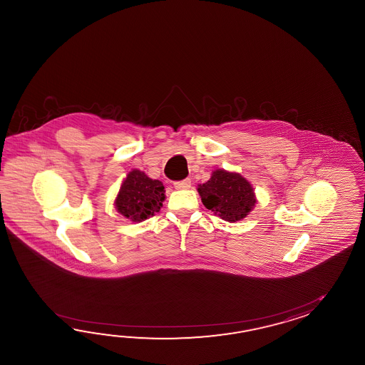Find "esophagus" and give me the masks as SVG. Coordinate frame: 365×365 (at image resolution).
I'll list each match as a JSON object with an SVG mask.
<instances>
[{
	"label": "esophagus",
	"instance_id": "34e87169",
	"mask_svg": "<svg viewBox=\"0 0 365 365\" xmlns=\"http://www.w3.org/2000/svg\"><path fill=\"white\" fill-rule=\"evenodd\" d=\"M173 185L176 189H189L190 185H192V181L190 179L181 180V181H176V182H173Z\"/></svg>",
	"mask_w": 365,
	"mask_h": 365
}]
</instances>
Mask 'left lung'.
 <instances>
[{
  "label": "left lung",
  "mask_w": 365,
  "mask_h": 365,
  "mask_svg": "<svg viewBox=\"0 0 365 365\" xmlns=\"http://www.w3.org/2000/svg\"><path fill=\"white\" fill-rule=\"evenodd\" d=\"M197 190L206 209L231 223L244 219L256 205L250 182L236 172L217 170Z\"/></svg>",
  "instance_id": "left-lung-1"
}]
</instances>
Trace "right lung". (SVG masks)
Here are the masks:
<instances>
[{
    "mask_svg": "<svg viewBox=\"0 0 365 365\" xmlns=\"http://www.w3.org/2000/svg\"><path fill=\"white\" fill-rule=\"evenodd\" d=\"M163 182L148 178L145 172L133 170L123 181L115 200L116 210L132 222L153 217L165 200Z\"/></svg>",
    "mask_w": 365,
    "mask_h": 365,
    "instance_id": "right-lung-1",
    "label": "right lung"
}]
</instances>
